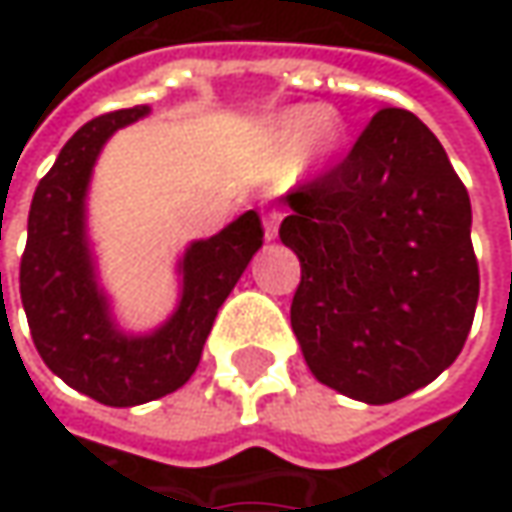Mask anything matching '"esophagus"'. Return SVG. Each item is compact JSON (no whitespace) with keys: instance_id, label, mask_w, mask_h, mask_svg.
Instances as JSON below:
<instances>
[{"instance_id":"obj_1","label":"esophagus","mask_w":512,"mask_h":512,"mask_svg":"<svg viewBox=\"0 0 512 512\" xmlns=\"http://www.w3.org/2000/svg\"><path fill=\"white\" fill-rule=\"evenodd\" d=\"M282 207L262 205V222H265V239H276L279 236V219H282Z\"/></svg>"}]
</instances>
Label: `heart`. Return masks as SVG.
Masks as SVG:
<instances>
[{
	"instance_id": "heart-1",
	"label": "heart",
	"mask_w": 512,
	"mask_h": 512,
	"mask_svg": "<svg viewBox=\"0 0 512 512\" xmlns=\"http://www.w3.org/2000/svg\"><path fill=\"white\" fill-rule=\"evenodd\" d=\"M270 139L276 148L290 150L302 145L310 159H330L342 148L344 130L336 113L299 105L276 116V122L270 125Z\"/></svg>"
}]
</instances>
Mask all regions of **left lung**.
Listing matches in <instances>:
<instances>
[{
  "instance_id": "left-lung-1",
  "label": "left lung",
  "mask_w": 512,
  "mask_h": 512,
  "mask_svg": "<svg viewBox=\"0 0 512 512\" xmlns=\"http://www.w3.org/2000/svg\"><path fill=\"white\" fill-rule=\"evenodd\" d=\"M285 205L279 236L302 262L290 325L319 382L390 404L456 362L479 302L473 213L419 116L379 110Z\"/></svg>"
}]
</instances>
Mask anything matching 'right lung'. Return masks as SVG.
<instances>
[{
  "instance_id": "obj_1",
  "label": "right lung",
  "mask_w": 512,
  "mask_h": 512,
  "mask_svg": "<svg viewBox=\"0 0 512 512\" xmlns=\"http://www.w3.org/2000/svg\"><path fill=\"white\" fill-rule=\"evenodd\" d=\"M148 110H113L70 136L33 193L19 265V293L42 362L73 390L110 407L162 399L193 376L219 307L265 236L259 213L247 210L216 236L193 242L179 262L182 299L168 322L148 336L116 327L96 285L85 196L102 145Z\"/></svg>"
}]
</instances>
